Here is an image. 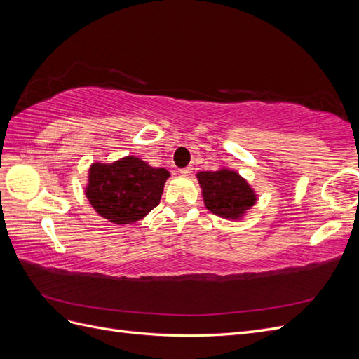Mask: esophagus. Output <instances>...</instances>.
Segmentation results:
<instances>
[{
	"label": "esophagus",
	"instance_id": "esophagus-1",
	"mask_svg": "<svg viewBox=\"0 0 359 359\" xmlns=\"http://www.w3.org/2000/svg\"><path fill=\"white\" fill-rule=\"evenodd\" d=\"M191 172H193V168H191V166H187V168H184V169L180 170V173H181L182 177H189Z\"/></svg>",
	"mask_w": 359,
	"mask_h": 359
}]
</instances>
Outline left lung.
Listing matches in <instances>:
<instances>
[{
  "mask_svg": "<svg viewBox=\"0 0 359 359\" xmlns=\"http://www.w3.org/2000/svg\"><path fill=\"white\" fill-rule=\"evenodd\" d=\"M196 178L206 210L226 220H241L257 201L252 186L229 168L198 172Z\"/></svg>",
  "mask_w": 359,
  "mask_h": 359,
  "instance_id": "obj_1",
  "label": "left lung"
}]
</instances>
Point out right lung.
Returning a JSON list of instances; mask_svg holds the SVG:
<instances>
[{
    "label": "right lung",
    "mask_w": 359,
    "mask_h": 359,
    "mask_svg": "<svg viewBox=\"0 0 359 359\" xmlns=\"http://www.w3.org/2000/svg\"><path fill=\"white\" fill-rule=\"evenodd\" d=\"M170 173L136 156L112 163L95 161L88 170L85 196L94 211L114 224H130L153 211Z\"/></svg>",
    "instance_id": "obj_1"
}]
</instances>
